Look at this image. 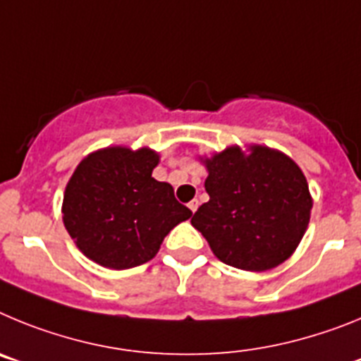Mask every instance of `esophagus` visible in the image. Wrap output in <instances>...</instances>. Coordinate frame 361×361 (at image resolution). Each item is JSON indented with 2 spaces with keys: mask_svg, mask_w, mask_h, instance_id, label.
Wrapping results in <instances>:
<instances>
[{
  "mask_svg": "<svg viewBox=\"0 0 361 361\" xmlns=\"http://www.w3.org/2000/svg\"><path fill=\"white\" fill-rule=\"evenodd\" d=\"M188 208H190L191 212L195 213V212H197V208H199V200H197V199H193V200H191V202L188 204Z\"/></svg>",
  "mask_w": 361,
  "mask_h": 361,
  "instance_id": "esophagus-1",
  "label": "esophagus"
}]
</instances>
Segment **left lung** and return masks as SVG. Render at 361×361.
<instances>
[{"label": "left lung", "instance_id": "8db88e82", "mask_svg": "<svg viewBox=\"0 0 361 361\" xmlns=\"http://www.w3.org/2000/svg\"><path fill=\"white\" fill-rule=\"evenodd\" d=\"M209 200L191 219L220 262L267 271L296 251L309 226L312 197L289 155L262 145L228 146L199 157Z\"/></svg>", "mask_w": 361, "mask_h": 361}]
</instances>
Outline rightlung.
<instances>
[{"label":"right lung","instance_id":"add662e5","mask_svg":"<svg viewBox=\"0 0 361 361\" xmlns=\"http://www.w3.org/2000/svg\"><path fill=\"white\" fill-rule=\"evenodd\" d=\"M161 155L142 146H106L88 153L63 195V222L86 258L108 269L152 260L164 237L191 216L173 188L152 177Z\"/></svg>","mask_w":361,"mask_h":361}]
</instances>
